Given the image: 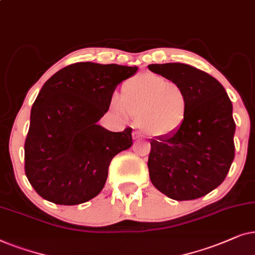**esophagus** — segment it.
<instances>
[{
    "label": "esophagus",
    "mask_w": 255,
    "mask_h": 255,
    "mask_svg": "<svg viewBox=\"0 0 255 255\" xmlns=\"http://www.w3.org/2000/svg\"><path fill=\"white\" fill-rule=\"evenodd\" d=\"M133 138H134V140H140V138H142V134L140 133V131L134 130L133 131Z\"/></svg>",
    "instance_id": "34e87169"
}]
</instances>
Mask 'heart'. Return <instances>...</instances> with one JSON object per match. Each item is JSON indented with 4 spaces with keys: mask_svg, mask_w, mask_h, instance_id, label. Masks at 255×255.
I'll use <instances>...</instances> for the list:
<instances>
[{
    "mask_svg": "<svg viewBox=\"0 0 255 255\" xmlns=\"http://www.w3.org/2000/svg\"><path fill=\"white\" fill-rule=\"evenodd\" d=\"M112 107L124 118L138 117V125L151 137L165 138L177 133L188 119L190 98L176 81L145 72L127 79L121 97L114 96Z\"/></svg>",
    "mask_w": 255,
    "mask_h": 255,
    "instance_id": "1",
    "label": "heart"
}]
</instances>
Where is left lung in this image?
I'll return each instance as SVG.
<instances>
[{
	"instance_id": "8db88e82",
	"label": "left lung",
	"mask_w": 255,
	"mask_h": 255,
	"mask_svg": "<svg viewBox=\"0 0 255 255\" xmlns=\"http://www.w3.org/2000/svg\"><path fill=\"white\" fill-rule=\"evenodd\" d=\"M148 69L182 85L190 98L181 129L172 136L151 138L152 185L175 201L208 195L224 182L234 158L232 103L218 80L188 64H150Z\"/></svg>"
}]
</instances>
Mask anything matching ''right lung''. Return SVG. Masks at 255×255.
<instances>
[{
	"label": "right lung",
	"instance_id": "obj_1",
	"mask_svg": "<svg viewBox=\"0 0 255 255\" xmlns=\"http://www.w3.org/2000/svg\"><path fill=\"white\" fill-rule=\"evenodd\" d=\"M137 69L76 63L43 85L24 144L25 175L40 197L78 205L99 195L112 159L133 144V129L115 133L97 122L110 108L118 85Z\"/></svg>",
	"mask_w": 255,
	"mask_h": 255
}]
</instances>
